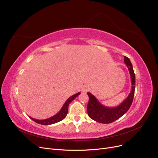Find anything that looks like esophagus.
I'll list each match as a JSON object with an SVG mask.
<instances>
[{
    "label": "esophagus",
    "mask_w": 158,
    "mask_h": 158,
    "mask_svg": "<svg viewBox=\"0 0 158 158\" xmlns=\"http://www.w3.org/2000/svg\"><path fill=\"white\" fill-rule=\"evenodd\" d=\"M89 90H90L89 86H87V85L84 86L83 87V88H82V92H85V93L87 92Z\"/></svg>",
    "instance_id": "esophagus-1"
}]
</instances>
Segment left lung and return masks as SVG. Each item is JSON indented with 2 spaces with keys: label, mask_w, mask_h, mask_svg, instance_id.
Wrapping results in <instances>:
<instances>
[{
  "label": "left lung",
  "mask_w": 158,
  "mask_h": 158,
  "mask_svg": "<svg viewBox=\"0 0 158 158\" xmlns=\"http://www.w3.org/2000/svg\"><path fill=\"white\" fill-rule=\"evenodd\" d=\"M124 63L126 64V66L130 72L132 86L130 94L119 106L114 107H106L99 102L98 99L91 93H87L89 97V101L88 106H87V113H88L89 117L96 122L102 124L111 123L123 116L129 110L131 106L134 93H135V75L134 73L130 60L125 56Z\"/></svg>",
  "instance_id": "1"
}]
</instances>
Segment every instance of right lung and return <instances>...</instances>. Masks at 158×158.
Wrapping results in <instances>:
<instances>
[{"label":"right lung","instance_id":"obj_1","mask_svg":"<svg viewBox=\"0 0 158 158\" xmlns=\"http://www.w3.org/2000/svg\"><path fill=\"white\" fill-rule=\"evenodd\" d=\"M80 94H81V92H78V93H77V94H75L72 96L71 97H69L66 101V102L64 103V104L63 105V106H62V109H60V111L58 113H56L55 115L51 116V117H50L49 118L44 119V120H38V119L33 118L31 117V116H29V117H30V118H31L33 121L36 122V123L40 124H42V125H51V124L57 123V122H60V121L62 120L63 119L65 118V117L68 114L69 104L71 103L76 97H77Z\"/></svg>","mask_w":158,"mask_h":158}]
</instances>
